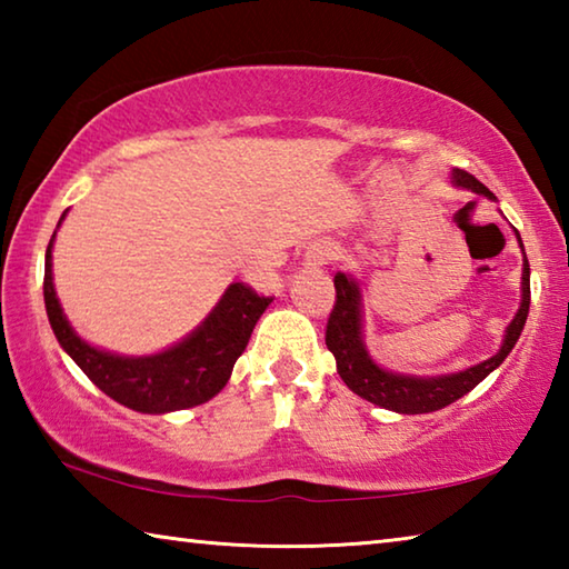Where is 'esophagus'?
Returning a JSON list of instances; mask_svg holds the SVG:
<instances>
[{"label": "esophagus", "mask_w": 569, "mask_h": 569, "mask_svg": "<svg viewBox=\"0 0 569 569\" xmlns=\"http://www.w3.org/2000/svg\"><path fill=\"white\" fill-rule=\"evenodd\" d=\"M339 256V248H336L331 240H316V243L306 250V266H326L336 261Z\"/></svg>", "instance_id": "34e87169"}]
</instances>
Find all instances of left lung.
<instances>
[{"label":"left lung","instance_id":"8db88e82","mask_svg":"<svg viewBox=\"0 0 569 569\" xmlns=\"http://www.w3.org/2000/svg\"><path fill=\"white\" fill-rule=\"evenodd\" d=\"M455 182L461 188H469L495 200V192L481 186V182L469 176L467 170H455ZM519 248L525 250L522 238H519ZM336 288V303L326 323V346L336 356V369L343 379L346 387L353 393H359L361 399L377 403V407L391 409L397 413H429L437 409L449 407L451 401H457L477 387L481 379H487L499 363H502L509 351L515 349L519 333L525 329L527 313H529V263L525 256V271H522V303L515 313L512 323L507 326L502 349H499L492 359L481 361L477 366H469L465 371L447 373V377H403V373H393L381 369L379 363L366 351L363 336H361V291L356 286L353 278L346 273L333 276Z\"/></svg>","mask_w":569,"mask_h":569}]
</instances>
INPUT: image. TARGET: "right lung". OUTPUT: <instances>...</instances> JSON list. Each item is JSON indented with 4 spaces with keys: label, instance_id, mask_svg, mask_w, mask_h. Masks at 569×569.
<instances>
[{
    "label": "right lung",
    "instance_id": "right-lung-1",
    "mask_svg": "<svg viewBox=\"0 0 569 569\" xmlns=\"http://www.w3.org/2000/svg\"><path fill=\"white\" fill-rule=\"evenodd\" d=\"M52 243L54 236L44 256V306L57 341L94 387L132 411L168 413L213 399L228 383L258 319L273 301V296L256 293L248 283H230L208 319L168 351L152 356L100 351L82 341L64 319L52 283Z\"/></svg>",
    "mask_w": 569,
    "mask_h": 569
}]
</instances>
